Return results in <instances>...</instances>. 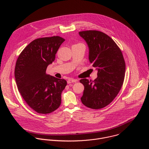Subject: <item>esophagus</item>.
I'll list each match as a JSON object with an SVG mask.
<instances>
[{"label": "esophagus", "mask_w": 149, "mask_h": 149, "mask_svg": "<svg viewBox=\"0 0 149 149\" xmlns=\"http://www.w3.org/2000/svg\"><path fill=\"white\" fill-rule=\"evenodd\" d=\"M77 82V79H72V78H70V79H69L67 81L68 84H71V83Z\"/></svg>", "instance_id": "1"}]
</instances>
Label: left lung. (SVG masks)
Returning a JSON list of instances; mask_svg holds the SVG:
<instances>
[{"label": "left lung", "mask_w": 149, "mask_h": 149, "mask_svg": "<svg viewBox=\"0 0 149 149\" xmlns=\"http://www.w3.org/2000/svg\"><path fill=\"white\" fill-rule=\"evenodd\" d=\"M89 48V60L98 70L94 81L80 79L84 86L81 98L86 107L100 109L110 104L121 88L124 79L125 63L122 52L107 34L98 31L79 32Z\"/></svg>", "instance_id": "1"}]
</instances>
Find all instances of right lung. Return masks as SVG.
Here are the masks:
<instances>
[{
  "mask_svg": "<svg viewBox=\"0 0 149 149\" xmlns=\"http://www.w3.org/2000/svg\"><path fill=\"white\" fill-rule=\"evenodd\" d=\"M65 39L58 36L33 40L20 54L15 77L17 87L29 107L39 114H49L59 108L61 93L67 82L46 73L48 65Z\"/></svg>",
  "mask_w": 149,
  "mask_h": 149,
  "instance_id": "add662e5",
  "label": "right lung"
}]
</instances>
